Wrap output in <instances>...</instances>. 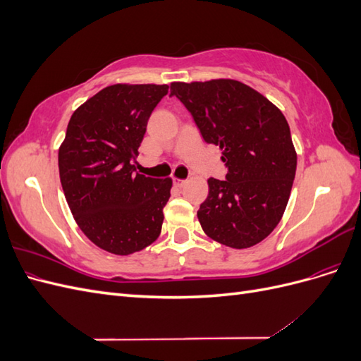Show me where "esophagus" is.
Here are the masks:
<instances>
[{
	"label": "esophagus",
	"mask_w": 361,
	"mask_h": 361,
	"mask_svg": "<svg viewBox=\"0 0 361 361\" xmlns=\"http://www.w3.org/2000/svg\"><path fill=\"white\" fill-rule=\"evenodd\" d=\"M173 183L176 185V187H179V188H182L185 183H187V180H183V179H178V178H173Z\"/></svg>",
	"instance_id": "34e87169"
}]
</instances>
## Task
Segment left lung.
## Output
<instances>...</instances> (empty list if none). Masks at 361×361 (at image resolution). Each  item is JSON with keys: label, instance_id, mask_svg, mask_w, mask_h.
<instances>
[{"label": "left lung", "instance_id": "obj_1", "mask_svg": "<svg viewBox=\"0 0 361 361\" xmlns=\"http://www.w3.org/2000/svg\"><path fill=\"white\" fill-rule=\"evenodd\" d=\"M206 143L220 146L226 180L207 179L197 211L203 232L232 248L259 244L280 223L297 170L285 116L251 87L235 80L171 82Z\"/></svg>", "mask_w": 361, "mask_h": 361}]
</instances>
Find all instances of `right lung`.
<instances>
[{"label":"right lung","instance_id":"right-lung-1","mask_svg":"<svg viewBox=\"0 0 361 361\" xmlns=\"http://www.w3.org/2000/svg\"><path fill=\"white\" fill-rule=\"evenodd\" d=\"M167 93V84L108 85L69 120L59 149L64 197L84 235L108 253L133 255L161 233L171 179L135 173V159Z\"/></svg>","mask_w":361,"mask_h":361}]
</instances>
